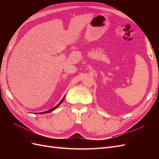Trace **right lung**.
<instances>
[{
    "mask_svg": "<svg viewBox=\"0 0 159 159\" xmlns=\"http://www.w3.org/2000/svg\"><path fill=\"white\" fill-rule=\"evenodd\" d=\"M64 98L65 97H64V98L63 99H61V102L58 103V104H57V105H56V106H55L54 107H53L52 109H50V110H48V111H44V112H41V113H38V114H43V113H50V112H52V111H54V110H55L57 107H58L59 106V105L62 103V102H63V100H64Z\"/></svg>",
    "mask_w": 159,
    "mask_h": 159,
    "instance_id": "obj_1",
    "label": "right lung"
}]
</instances>
